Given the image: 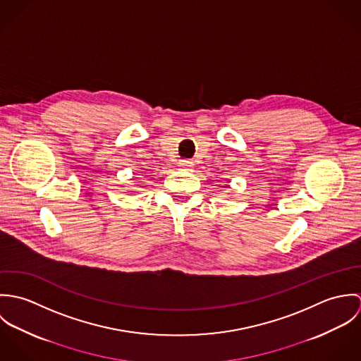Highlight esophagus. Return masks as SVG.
<instances>
[{"label": "esophagus", "mask_w": 361, "mask_h": 361, "mask_svg": "<svg viewBox=\"0 0 361 361\" xmlns=\"http://www.w3.org/2000/svg\"><path fill=\"white\" fill-rule=\"evenodd\" d=\"M179 166H180L182 169H190V168L193 166V162L183 159V161H179Z\"/></svg>", "instance_id": "1"}]
</instances>
